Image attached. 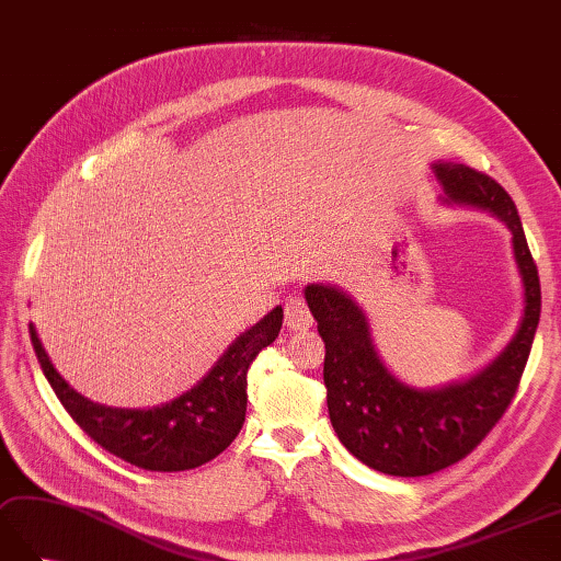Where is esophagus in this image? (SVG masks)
Wrapping results in <instances>:
<instances>
[{
	"label": "esophagus",
	"instance_id": "1",
	"mask_svg": "<svg viewBox=\"0 0 561 561\" xmlns=\"http://www.w3.org/2000/svg\"><path fill=\"white\" fill-rule=\"evenodd\" d=\"M284 324L286 330H308L312 324V316L304 298L289 296L284 304Z\"/></svg>",
	"mask_w": 561,
	"mask_h": 561
}]
</instances>
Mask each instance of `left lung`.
Returning a JSON list of instances; mask_svg holds the SVG:
<instances>
[{
	"label": "left lung",
	"mask_w": 561,
	"mask_h": 561,
	"mask_svg": "<svg viewBox=\"0 0 561 561\" xmlns=\"http://www.w3.org/2000/svg\"><path fill=\"white\" fill-rule=\"evenodd\" d=\"M445 203L485 210L512 231L524 284V316L488 368L439 389H415L387 370L363 308L330 284H308L306 304L324 342L330 421L342 445L375 471L399 478L437 473L471 454L516 394L540 320V279L514 201L497 181L466 164L435 162Z\"/></svg>",
	"instance_id": "8db88e82"
}]
</instances>
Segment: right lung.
<instances>
[{
    "instance_id": "1",
    "label": "right lung",
    "mask_w": 561,
    "mask_h": 561,
    "mask_svg": "<svg viewBox=\"0 0 561 561\" xmlns=\"http://www.w3.org/2000/svg\"><path fill=\"white\" fill-rule=\"evenodd\" d=\"M282 318V306L270 310L251 330L237 336L191 392L154 409H114L78 394L51 366L33 322L28 330L47 382L90 439L146 471L176 473L213 461L237 439L245 421L249 368L260 351L277 340Z\"/></svg>"
}]
</instances>
